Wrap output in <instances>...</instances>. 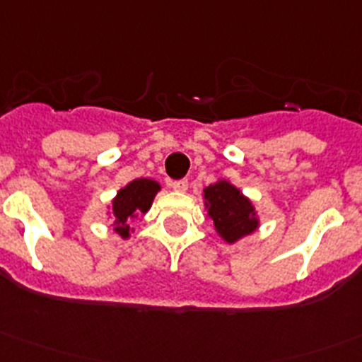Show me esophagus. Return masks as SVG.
<instances>
[{"instance_id": "1", "label": "esophagus", "mask_w": 362, "mask_h": 362, "mask_svg": "<svg viewBox=\"0 0 362 362\" xmlns=\"http://www.w3.org/2000/svg\"><path fill=\"white\" fill-rule=\"evenodd\" d=\"M170 187L174 188L175 192H187L188 190V181H187V179H179V181H172Z\"/></svg>"}]
</instances>
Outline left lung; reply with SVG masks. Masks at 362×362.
Segmentation results:
<instances>
[{"mask_svg":"<svg viewBox=\"0 0 362 362\" xmlns=\"http://www.w3.org/2000/svg\"><path fill=\"white\" fill-rule=\"evenodd\" d=\"M204 199L208 201L206 202L209 208L208 213L215 222L218 235L227 243L250 235L257 227L256 213L250 201L227 181L209 185L204 190Z\"/></svg>","mask_w":362,"mask_h":362,"instance_id":"obj_1","label":"left lung"}]
</instances>
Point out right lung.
<instances>
[{"mask_svg": "<svg viewBox=\"0 0 362 362\" xmlns=\"http://www.w3.org/2000/svg\"><path fill=\"white\" fill-rule=\"evenodd\" d=\"M160 185L153 179H135L124 187L113 199L112 211L115 218V230L122 238L129 236V222L136 213H146L153 204V199Z\"/></svg>", "mask_w": 362, "mask_h": 362, "instance_id": "add662e5", "label": "right lung"}]
</instances>
